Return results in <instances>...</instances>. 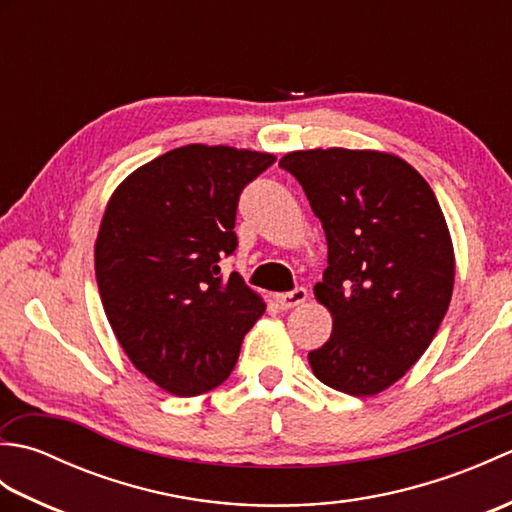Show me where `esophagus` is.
Wrapping results in <instances>:
<instances>
[{"label":"esophagus","mask_w":512,"mask_h":512,"mask_svg":"<svg viewBox=\"0 0 512 512\" xmlns=\"http://www.w3.org/2000/svg\"><path fill=\"white\" fill-rule=\"evenodd\" d=\"M306 299H308V290L303 288V286H299V288H295V290H290V292H284V295L277 297L279 306L284 308V310L297 308V306H301V303L306 301Z\"/></svg>","instance_id":"1"}]
</instances>
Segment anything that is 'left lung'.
Listing matches in <instances>:
<instances>
[{"instance_id": "left-lung-1", "label": "left lung", "mask_w": 512, "mask_h": 512, "mask_svg": "<svg viewBox=\"0 0 512 512\" xmlns=\"http://www.w3.org/2000/svg\"><path fill=\"white\" fill-rule=\"evenodd\" d=\"M297 178L328 239L314 295L332 334L308 354L314 376L350 396L394 385L436 336L453 292V246L431 187L405 160L380 151H292Z\"/></svg>"}]
</instances>
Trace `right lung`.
I'll list each match as a JSON object with an SVG mask.
<instances>
[{
  "label": "right lung",
  "mask_w": 512,
  "mask_h": 512,
  "mask_svg": "<svg viewBox=\"0 0 512 512\" xmlns=\"http://www.w3.org/2000/svg\"><path fill=\"white\" fill-rule=\"evenodd\" d=\"M275 156L187 145L136 169L107 204L94 264L118 343L169 394L222 385L266 303L220 262L237 248L239 195Z\"/></svg>",
  "instance_id": "add662e5"
}]
</instances>
